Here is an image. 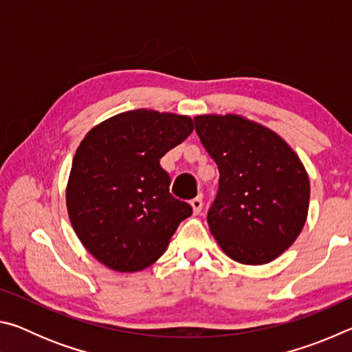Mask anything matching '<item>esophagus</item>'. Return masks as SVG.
<instances>
[{
    "mask_svg": "<svg viewBox=\"0 0 352 352\" xmlns=\"http://www.w3.org/2000/svg\"><path fill=\"white\" fill-rule=\"evenodd\" d=\"M190 206H192L194 214H200L201 208H204V200H201V197H195L190 200Z\"/></svg>",
    "mask_w": 352,
    "mask_h": 352,
    "instance_id": "1",
    "label": "esophagus"
}]
</instances>
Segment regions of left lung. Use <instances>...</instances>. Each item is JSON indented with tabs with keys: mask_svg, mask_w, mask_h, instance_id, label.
Segmentation results:
<instances>
[{
	"mask_svg": "<svg viewBox=\"0 0 352 352\" xmlns=\"http://www.w3.org/2000/svg\"><path fill=\"white\" fill-rule=\"evenodd\" d=\"M195 132L219 168L208 225L220 248L241 264L283 254L306 223L311 186L287 142L236 115L195 116Z\"/></svg>",
	"mask_w": 352,
	"mask_h": 352,
	"instance_id": "left-lung-1",
	"label": "left lung"
}]
</instances>
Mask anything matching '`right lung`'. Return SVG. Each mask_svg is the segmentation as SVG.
Returning <instances> with one entry per match:
<instances>
[{
	"mask_svg": "<svg viewBox=\"0 0 352 352\" xmlns=\"http://www.w3.org/2000/svg\"><path fill=\"white\" fill-rule=\"evenodd\" d=\"M189 116L132 110L91 129L77 147L67 208L77 237L116 272L153 264L182 220L192 214L172 197L160 158L192 133Z\"/></svg>",
	"mask_w": 352,
	"mask_h": 352,
	"instance_id": "add662e5",
	"label": "right lung"
}]
</instances>
